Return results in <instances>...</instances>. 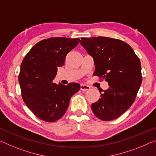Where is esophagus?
I'll list each match as a JSON object with an SVG mask.
<instances>
[{
  "mask_svg": "<svg viewBox=\"0 0 156 156\" xmlns=\"http://www.w3.org/2000/svg\"><path fill=\"white\" fill-rule=\"evenodd\" d=\"M90 88V87L89 86H87V85H85V84H81L80 85V89L81 90H83V91H86V90H89Z\"/></svg>",
  "mask_w": 156,
  "mask_h": 156,
  "instance_id": "1",
  "label": "esophagus"
}]
</instances>
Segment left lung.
<instances>
[{"mask_svg": "<svg viewBox=\"0 0 156 156\" xmlns=\"http://www.w3.org/2000/svg\"><path fill=\"white\" fill-rule=\"evenodd\" d=\"M80 44L94 60L95 72L108 82L99 90L101 98L91 109L97 118L109 121L119 118L135 101L142 81L140 60L126 42L106 37H81Z\"/></svg>", "mask_w": 156, "mask_h": 156, "instance_id": "1", "label": "left lung"}]
</instances>
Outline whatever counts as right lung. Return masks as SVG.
<instances>
[{"mask_svg": "<svg viewBox=\"0 0 156 156\" xmlns=\"http://www.w3.org/2000/svg\"><path fill=\"white\" fill-rule=\"evenodd\" d=\"M79 42V38L42 40L31 48L21 64V96L26 106L42 121L51 123L61 119L71 97L80 89L77 83L67 86L53 83L58 68L63 66L67 54Z\"/></svg>", "mask_w": 156, "mask_h": 156, "instance_id": "obj_1", "label": "right lung"}]
</instances>
